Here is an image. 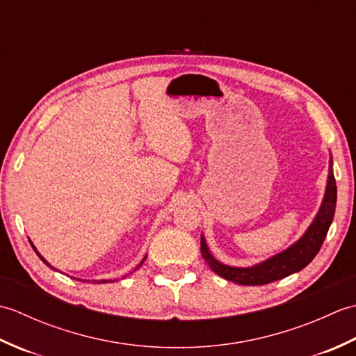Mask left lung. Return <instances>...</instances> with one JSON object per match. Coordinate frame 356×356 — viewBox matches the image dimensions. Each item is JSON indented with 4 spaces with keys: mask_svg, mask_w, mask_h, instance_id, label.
I'll use <instances>...</instances> for the list:
<instances>
[{
    "mask_svg": "<svg viewBox=\"0 0 356 356\" xmlns=\"http://www.w3.org/2000/svg\"><path fill=\"white\" fill-rule=\"evenodd\" d=\"M329 176L326 193L321 202V207L316 213L314 222L306 229L293 245L286 248L284 251L275 254L270 259L261 263H257L249 268H236L228 266L218 261L216 257L211 254L207 245L205 237H200V252L202 257L208 263V266L213 269L217 275L223 277L228 282L245 284V286H259L268 284L277 280H282L287 275L295 274L311 263L315 255L318 254L324 238L327 236L330 223L334 220L335 207H337V184L334 176V168H332V159L329 161Z\"/></svg>",
    "mask_w": 356,
    "mask_h": 356,
    "instance_id": "1",
    "label": "left lung"
}]
</instances>
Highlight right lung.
<instances>
[{"mask_svg": "<svg viewBox=\"0 0 356 356\" xmlns=\"http://www.w3.org/2000/svg\"><path fill=\"white\" fill-rule=\"evenodd\" d=\"M30 245H32V248H33V251L36 252V255H38V257H40V259H41V260H42V261H44L45 264H47V266H49V268H51V269H55V268H53V266H51V264H50V263H49L47 260H45V259H44V257H42V255H41L40 252H38V251H36V248L33 246V243H32V241H30ZM145 259H147V255H145V257H143V260H142V261H140V263L138 264V266H136V269H134V270H138V269H139V268L142 266V263H143V261H145ZM55 270H58V269H55ZM58 272H59V270H58ZM130 274H133V272H130ZM125 277H127V275H125ZM108 282H110V280H99V282H97V280H95V282H93V283H97V284H101V283H108ZM113 282H115V280H113Z\"/></svg>", "mask_w": 356, "mask_h": 356, "instance_id": "obj_1", "label": "right lung"}]
</instances>
